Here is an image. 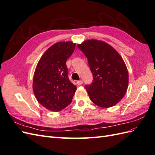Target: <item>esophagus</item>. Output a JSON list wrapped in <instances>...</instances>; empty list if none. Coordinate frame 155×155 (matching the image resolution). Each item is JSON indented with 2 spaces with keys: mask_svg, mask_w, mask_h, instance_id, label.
<instances>
[{
  "mask_svg": "<svg viewBox=\"0 0 155 155\" xmlns=\"http://www.w3.org/2000/svg\"><path fill=\"white\" fill-rule=\"evenodd\" d=\"M77 84H78V85H82V84H83V81H82V80H79V81H77Z\"/></svg>",
  "mask_w": 155,
  "mask_h": 155,
  "instance_id": "obj_1",
  "label": "esophagus"
}]
</instances>
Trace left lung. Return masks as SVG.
I'll use <instances>...</instances> for the list:
<instances>
[{"mask_svg": "<svg viewBox=\"0 0 155 155\" xmlns=\"http://www.w3.org/2000/svg\"><path fill=\"white\" fill-rule=\"evenodd\" d=\"M87 58L93 80L85 87L90 99L98 106L113 107L127 89L128 72L121 56L107 43L87 40L78 45Z\"/></svg>", "mask_w": 155, "mask_h": 155, "instance_id": "obj_1", "label": "left lung"}]
</instances>
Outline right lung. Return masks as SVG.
<instances>
[{"label": "right lung", "instance_id": "right-lung-1", "mask_svg": "<svg viewBox=\"0 0 155 155\" xmlns=\"http://www.w3.org/2000/svg\"><path fill=\"white\" fill-rule=\"evenodd\" d=\"M75 44L59 42L52 45L41 56L34 73L33 90L37 100L49 110L58 112L70 104L76 87L70 81L66 60Z\"/></svg>", "mask_w": 155, "mask_h": 155}]
</instances>
